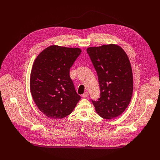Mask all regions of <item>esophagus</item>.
Masks as SVG:
<instances>
[{
	"mask_svg": "<svg viewBox=\"0 0 160 160\" xmlns=\"http://www.w3.org/2000/svg\"><path fill=\"white\" fill-rule=\"evenodd\" d=\"M82 97H84V98L88 97V91L85 92V93L82 95Z\"/></svg>",
	"mask_w": 160,
	"mask_h": 160,
	"instance_id": "34e87169",
	"label": "esophagus"
}]
</instances>
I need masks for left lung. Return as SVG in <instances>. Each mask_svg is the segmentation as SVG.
<instances>
[{
  "label": "left lung",
  "mask_w": 160,
  "mask_h": 160,
  "mask_svg": "<svg viewBox=\"0 0 160 160\" xmlns=\"http://www.w3.org/2000/svg\"><path fill=\"white\" fill-rule=\"evenodd\" d=\"M87 52L97 72L100 89L98 101H91L103 119L115 118L127 109L132 96L133 82L129 58L115 44L89 47Z\"/></svg>",
  "instance_id": "1"
}]
</instances>
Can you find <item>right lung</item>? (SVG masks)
Instances as JSON below:
<instances>
[{
  "label": "right lung",
  "mask_w": 160,
  "mask_h": 160,
  "mask_svg": "<svg viewBox=\"0 0 160 160\" xmlns=\"http://www.w3.org/2000/svg\"><path fill=\"white\" fill-rule=\"evenodd\" d=\"M80 48L49 46L33 63L30 89L39 110L50 118L62 119L72 113L81 98L70 77V68Z\"/></svg>",
  "instance_id": "right-lung-1"
}]
</instances>
